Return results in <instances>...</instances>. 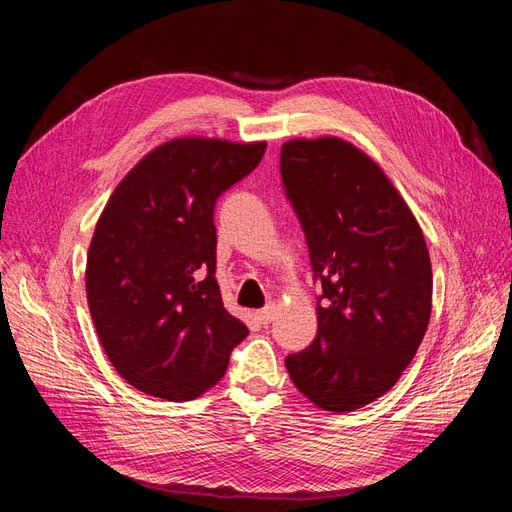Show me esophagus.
<instances>
[{"instance_id": "obj_1", "label": "esophagus", "mask_w": 512, "mask_h": 512, "mask_svg": "<svg viewBox=\"0 0 512 512\" xmlns=\"http://www.w3.org/2000/svg\"><path fill=\"white\" fill-rule=\"evenodd\" d=\"M275 316H277V307H275V303H269L267 307H262L260 312H256L258 322H260V324H265V327H267V324H271V322H273V318H275Z\"/></svg>"}]
</instances>
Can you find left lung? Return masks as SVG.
<instances>
[{
    "label": "left lung",
    "instance_id": "1",
    "mask_svg": "<svg viewBox=\"0 0 512 512\" xmlns=\"http://www.w3.org/2000/svg\"><path fill=\"white\" fill-rule=\"evenodd\" d=\"M280 173L322 286L314 342L284 363L318 408L352 412L391 389L425 337L433 282L423 230L342 138L284 143Z\"/></svg>",
    "mask_w": 512,
    "mask_h": 512
}]
</instances>
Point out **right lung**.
<instances>
[{
  "label": "right lung",
  "mask_w": 512,
  "mask_h": 512,
  "mask_svg": "<svg viewBox=\"0 0 512 512\" xmlns=\"http://www.w3.org/2000/svg\"><path fill=\"white\" fill-rule=\"evenodd\" d=\"M267 143L177 138L113 192L87 254V303L117 374L147 395L188 401L218 382L247 327L215 280V203Z\"/></svg>",
  "instance_id": "obj_1"
}]
</instances>
